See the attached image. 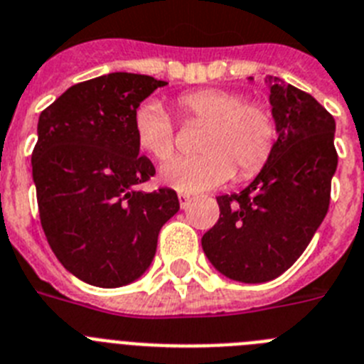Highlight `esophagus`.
Masks as SVG:
<instances>
[{"label": "esophagus", "mask_w": 364, "mask_h": 364, "mask_svg": "<svg viewBox=\"0 0 364 364\" xmlns=\"http://www.w3.org/2000/svg\"><path fill=\"white\" fill-rule=\"evenodd\" d=\"M192 203V196L188 194H179V205H181V208H188Z\"/></svg>", "instance_id": "obj_1"}]
</instances>
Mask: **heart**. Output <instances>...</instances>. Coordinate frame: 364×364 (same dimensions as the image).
Returning a JSON list of instances; mask_svg holds the SVG:
<instances>
[{
  "label": "heart",
  "instance_id": "obj_1",
  "mask_svg": "<svg viewBox=\"0 0 364 364\" xmlns=\"http://www.w3.org/2000/svg\"><path fill=\"white\" fill-rule=\"evenodd\" d=\"M178 106L188 119L205 122L198 157H172L161 164L159 179L181 194H200L225 185L235 168L251 178L269 159L274 146V121L258 102L230 90H198L181 95ZM135 143L154 159H166L173 150V122L163 104L148 99L132 117Z\"/></svg>",
  "mask_w": 364,
  "mask_h": 364
}]
</instances>
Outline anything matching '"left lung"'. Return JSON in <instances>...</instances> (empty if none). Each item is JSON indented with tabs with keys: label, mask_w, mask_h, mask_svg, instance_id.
Returning <instances> with one entry per match:
<instances>
[{
	"label": "left lung",
	"mask_w": 364,
	"mask_h": 364,
	"mask_svg": "<svg viewBox=\"0 0 364 364\" xmlns=\"http://www.w3.org/2000/svg\"><path fill=\"white\" fill-rule=\"evenodd\" d=\"M265 82L273 151L243 191L216 198L220 220L201 238L214 269L243 284L269 282L295 264L326 216L337 170L333 117L291 84Z\"/></svg>",
	"instance_id": "obj_1"
}]
</instances>
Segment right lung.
<instances>
[{
  "label": "right lung",
  "instance_id": "1",
  "mask_svg": "<svg viewBox=\"0 0 364 364\" xmlns=\"http://www.w3.org/2000/svg\"><path fill=\"white\" fill-rule=\"evenodd\" d=\"M166 82L109 73L71 86L40 113L33 181L43 232L65 269L97 287L143 277L161 227L179 210L172 188L139 191L156 168L139 156L132 117Z\"/></svg>",
  "mask_w": 364,
  "mask_h": 364
}]
</instances>
